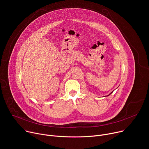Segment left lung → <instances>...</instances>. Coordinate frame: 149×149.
I'll use <instances>...</instances> for the list:
<instances>
[{"instance_id": "left-lung-1", "label": "left lung", "mask_w": 149, "mask_h": 149, "mask_svg": "<svg viewBox=\"0 0 149 149\" xmlns=\"http://www.w3.org/2000/svg\"><path fill=\"white\" fill-rule=\"evenodd\" d=\"M113 93V92H111V93H110V94H109V95H107V96H109V95H110V94H111V93Z\"/></svg>"}]
</instances>
